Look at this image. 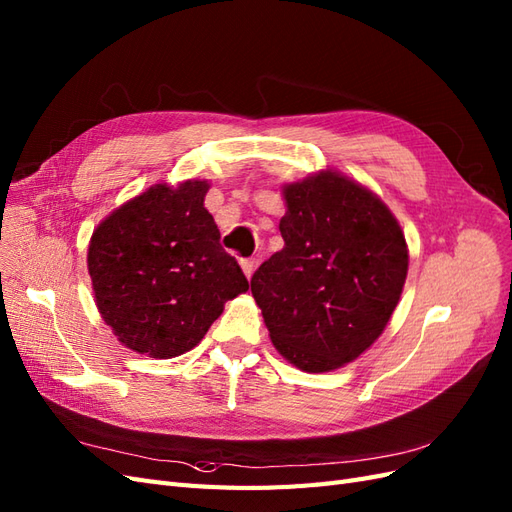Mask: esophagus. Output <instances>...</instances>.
Returning <instances> with one entry per match:
<instances>
[{"mask_svg":"<svg viewBox=\"0 0 512 512\" xmlns=\"http://www.w3.org/2000/svg\"><path fill=\"white\" fill-rule=\"evenodd\" d=\"M240 266H242V272L246 274V279H251L255 268H257V261L255 259H242Z\"/></svg>","mask_w":512,"mask_h":512,"instance_id":"1","label":"esophagus"}]
</instances>
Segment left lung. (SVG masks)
Returning a JSON list of instances; mask_svg holds the SVG:
<instances>
[{"label": "left lung", "instance_id": "8db88e82", "mask_svg": "<svg viewBox=\"0 0 512 512\" xmlns=\"http://www.w3.org/2000/svg\"><path fill=\"white\" fill-rule=\"evenodd\" d=\"M283 251L251 291L281 356L306 373L356 360L384 332L407 276L397 218L369 188L319 171L283 188Z\"/></svg>", "mask_w": 512, "mask_h": 512}]
</instances>
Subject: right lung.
Listing matches in <instances>:
<instances>
[{"instance_id": "right-lung-1", "label": "right lung", "mask_w": 512, "mask_h": 512, "mask_svg": "<svg viewBox=\"0 0 512 512\" xmlns=\"http://www.w3.org/2000/svg\"><path fill=\"white\" fill-rule=\"evenodd\" d=\"M210 184H154L92 233L96 306L128 349L175 358L193 349L248 281L203 208Z\"/></svg>"}]
</instances>
